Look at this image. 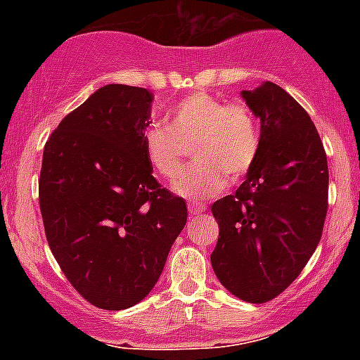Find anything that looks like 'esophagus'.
I'll return each mask as SVG.
<instances>
[{"label": "esophagus", "mask_w": 360, "mask_h": 360, "mask_svg": "<svg viewBox=\"0 0 360 360\" xmlns=\"http://www.w3.org/2000/svg\"><path fill=\"white\" fill-rule=\"evenodd\" d=\"M207 205L203 202H190L188 203V210H190V214H200V212H205Z\"/></svg>", "instance_id": "34e87169"}]
</instances>
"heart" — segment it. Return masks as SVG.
<instances>
[{
  "instance_id": "obj_1",
  "label": "heart",
  "mask_w": 360,
  "mask_h": 360,
  "mask_svg": "<svg viewBox=\"0 0 360 360\" xmlns=\"http://www.w3.org/2000/svg\"><path fill=\"white\" fill-rule=\"evenodd\" d=\"M191 144L197 162L174 181L172 190L186 198L214 197L226 188L228 177L242 179L254 165L259 127L245 104L195 92L174 106L169 127L151 125L143 134L144 157L165 179L179 174Z\"/></svg>"
}]
</instances>
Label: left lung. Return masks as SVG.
I'll return each mask as SVG.
<instances>
[{"label": "left lung", "mask_w": 360, "mask_h": 360, "mask_svg": "<svg viewBox=\"0 0 360 360\" xmlns=\"http://www.w3.org/2000/svg\"><path fill=\"white\" fill-rule=\"evenodd\" d=\"M261 122L256 162L235 195L212 203L219 238L214 274L233 296L266 303L317 249L328 214V157L308 112L282 86L242 90Z\"/></svg>", "instance_id": "obj_1"}]
</instances>
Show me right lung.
<instances>
[{"mask_svg":"<svg viewBox=\"0 0 360 360\" xmlns=\"http://www.w3.org/2000/svg\"><path fill=\"white\" fill-rule=\"evenodd\" d=\"M151 103L141 86H101L43 151L39 210L50 250L72 288L104 310L150 294L186 224V202L160 186L144 157Z\"/></svg>","mask_w":360,"mask_h":360,"instance_id":"obj_1","label":"right lung"}]
</instances>
